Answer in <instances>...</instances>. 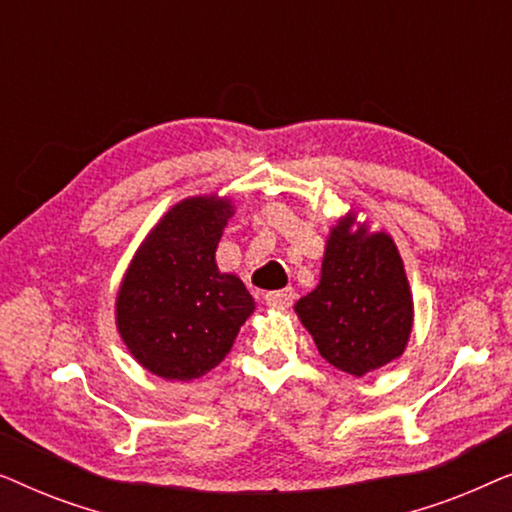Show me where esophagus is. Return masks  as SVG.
<instances>
[{"mask_svg":"<svg viewBox=\"0 0 512 512\" xmlns=\"http://www.w3.org/2000/svg\"><path fill=\"white\" fill-rule=\"evenodd\" d=\"M296 298V291L293 289H282V291H268L265 293V303L270 307H289Z\"/></svg>","mask_w":512,"mask_h":512,"instance_id":"esophagus-1","label":"esophagus"}]
</instances>
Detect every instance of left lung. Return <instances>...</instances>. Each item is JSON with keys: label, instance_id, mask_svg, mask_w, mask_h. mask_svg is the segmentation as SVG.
<instances>
[{"label": "left lung", "instance_id": "obj_1", "mask_svg": "<svg viewBox=\"0 0 512 512\" xmlns=\"http://www.w3.org/2000/svg\"><path fill=\"white\" fill-rule=\"evenodd\" d=\"M354 214L326 240L317 289L296 303L319 354L363 377L403 354L412 331V296L401 254L387 233L354 228Z\"/></svg>", "mask_w": 512, "mask_h": 512}]
</instances>
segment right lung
<instances>
[{
  "label": "right lung",
  "instance_id": "1",
  "mask_svg": "<svg viewBox=\"0 0 512 512\" xmlns=\"http://www.w3.org/2000/svg\"><path fill=\"white\" fill-rule=\"evenodd\" d=\"M233 205L216 195L181 200L137 249L116 296V326L130 354L165 380H195L219 366L254 298L216 268Z\"/></svg>",
  "mask_w": 512,
  "mask_h": 512
}]
</instances>
